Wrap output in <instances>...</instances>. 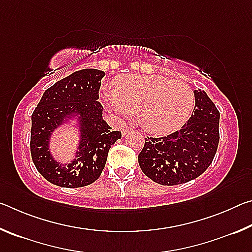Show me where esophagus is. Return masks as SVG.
Instances as JSON below:
<instances>
[{
  "label": "esophagus",
  "mask_w": 252,
  "mask_h": 252,
  "mask_svg": "<svg viewBox=\"0 0 252 252\" xmlns=\"http://www.w3.org/2000/svg\"><path fill=\"white\" fill-rule=\"evenodd\" d=\"M132 131V129L131 127H127V126H126V127H123V130H122V135L125 136V135H126L127 133H129V132H131Z\"/></svg>",
  "instance_id": "esophagus-1"
}]
</instances>
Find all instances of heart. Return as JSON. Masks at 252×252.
I'll return each mask as SVG.
<instances>
[{
  "label": "heart",
  "instance_id": "heart-1",
  "mask_svg": "<svg viewBox=\"0 0 252 252\" xmlns=\"http://www.w3.org/2000/svg\"><path fill=\"white\" fill-rule=\"evenodd\" d=\"M108 108L123 118L139 113L143 129L163 135L177 131L190 118L194 93L190 85L162 75H123L114 81V90L104 88Z\"/></svg>",
  "mask_w": 252,
  "mask_h": 252
}]
</instances>
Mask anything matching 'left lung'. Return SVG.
Listing matches in <instances>:
<instances>
[{"label":"left lung","instance_id":"left-lung-1","mask_svg":"<svg viewBox=\"0 0 252 252\" xmlns=\"http://www.w3.org/2000/svg\"><path fill=\"white\" fill-rule=\"evenodd\" d=\"M192 116L180 130L146 139L138 157L142 172L162 186L193 180L211 164L219 144L220 113L201 90H194Z\"/></svg>","mask_w":252,"mask_h":252}]
</instances>
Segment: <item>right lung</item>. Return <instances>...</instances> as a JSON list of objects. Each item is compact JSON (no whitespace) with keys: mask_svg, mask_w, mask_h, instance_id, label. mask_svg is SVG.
<instances>
[{"mask_svg":"<svg viewBox=\"0 0 252 252\" xmlns=\"http://www.w3.org/2000/svg\"><path fill=\"white\" fill-rule=\"evenodd\" d=\"M105 73L96 69L73 72L58 81L42 95L32 114L31 156L44 179L63 188L91 185L101 176L112 144L121 139L103 118L99 101L101 80ZM78 120L80 140L70 164H60L49 152L53 132L70 120Z\"/></svg>","mask_w":252,"mask_h":252,"instance_id":"obj_1","label":"right lung"}]
</instances>
